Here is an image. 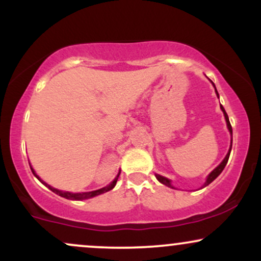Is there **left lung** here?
Masks as SVG:
<instances>
[{
    "mask_svg": "<svg viewBox=\"0 0 261 261\" xmlns=\"http://www.w3.org/2000/svg\"><path fill=\"white\" fill-rule=\"evenodd\" d=\"M214 83V82H212ZM215 86V85H214ZM215 89H216V87H215ZM216 93H217V91H216ZM217 97H218V93H217ZM221 109H222V112H223V114H224V118H226V122H227V127H228V130H229V133L232 134V126H230V122H229V119H228V115H227V113H226V110H224V108L221 106ZM230 149H232V142H230V148H229V151H228V153H227V155L226 157H224V160L222 161V163L220 164V166L217 167L216 169H214L212 170L211 173H210V175L207 176V179H206V182H205V185H203L202 188H205L206 185H208L210 182H212L215 180V179L217 178L218 175L221 174V173H222V170L224 169V167H226V164H227V162H228V158H229V154H230ZM155 178L158 179V180H160L162 184H164V185H167V187H169V188H173L172 187V184H170V180L169 179H167V178H164V176H162V175H160V174H155Z\"/></svg>",
    "mask_w": 261,
    "mask_h": 261,
    "instance_id": "obj_1",
    "label": "left lung"
}]
</instances>
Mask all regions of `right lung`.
Listing matches in <instances>:
<instances>
[{
	"label": "right lung",
	"instance_id": "obj_1",
	"mask_svg": "<svg viewBox=\"0 0 261 261\" xmlns=\"http://www.w3.org/2000/svg\"><path fill=\"white\" fill-rule=\"evenodd\" d=\"M29 166H31V164H29ZM31 169H32L33 174H34V175L37 176V178L39 179V180H40V178H39V176H38L37 174H35L34 169H33L32 167H31ZM119 175H120V173H119V174L116 175V178L114 179L113 182H110V184L108 185V187L101 188V189H99V190L88 191V193H68V191H61V190H58V189H54L53 187H50L49 184H46V182H44L43 180H40V181L43 182V184L46 185V187L49 188L51 191H54V193L58 194V195H60L61 197H65V199H68V200H86V199H91V197H94V196H97V195H100V194H104V193H107V191L112 190V189L116 185V181H118Z\"/></svg>",
	"mask_w": 261,
	"mask_h": 261
}]
</instances>
